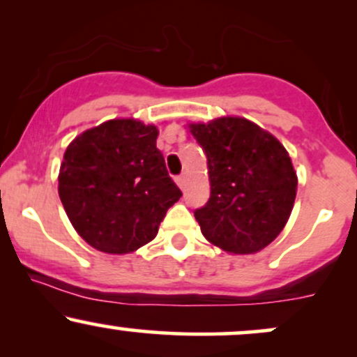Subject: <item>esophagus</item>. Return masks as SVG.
<instances>
[{
	"label": "esophagus",
	"mask_w": 357,
	"mask_h": 357,
	"mask_svg": "<svg viewBox=\"0 0 357 357\" xmlns=\"http://www.w3.org/2000/svg\"><path fill=\"white\" fill-rule=\"evenodd\" d=\"M176 183H178V186L183 190V188H184V176L183 174L181 176H176Z\"/></svg>",
	"instance_id": "esophagus-1"
}]
</instances>
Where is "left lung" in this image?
Returning a JSON list of instances; mask_svg holds the SVG:
<instances>
[{
    "label": "left lung",
    "instance_id": "obj_1",
    "mask_svg": "<svg viewBox=\"0 0 357 357\" xmlns=\"http://www.w3.org/2000/svg\"><path fill=\"white\" fill-rule=\"evenodd\" d=\"M203 147L210 199L195 211L204 238L231 253H255L284 230L297 195L285 147L243 117L190 124Z\"/></svg>",
    "mask_w": 357,
    "mask_h": 357
}]
</instances>
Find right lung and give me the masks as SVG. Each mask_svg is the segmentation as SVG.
<instances>
[{
  "instance_id": "1",
  "label": "right lung",
  "mask_w": 357,
  "mask_h": 357,
  "mask_svg": "<svg viewBox=\"0 0 357 357\" xmlns=\"http://www.w3.org/2000/svg\"><path fill=\"white\" fill-rule=\"evenodd\" d=\"M158 127L114 119L67 147L59 195L77 233L105 253H130L158 235L183 196L155 147Z\"/></svg>"
}]
</instances>
